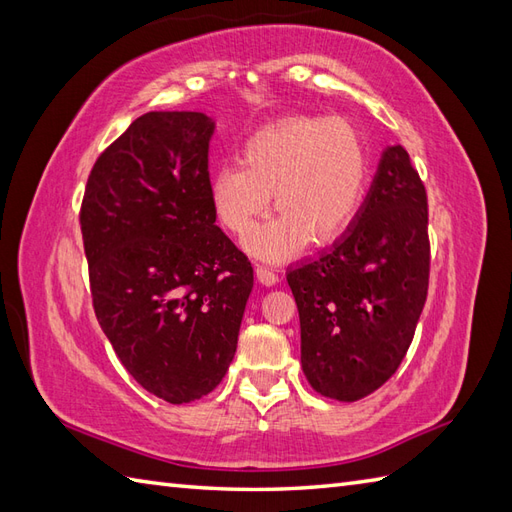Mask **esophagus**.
<instances>
[{"label":"esophagus","mask_w":512,"mask_h":512,"mask_svg":"<svg viewBox=\"0 0 512 512\" xmlns=\"http://www.w3.org/2000/svg\"><path fill=\"white\" fill-rule=\"evenodd\" d=\"M255 275H257V281L264 283V285H275V283L279 281L277 272L266 268V266H257V268H255Z\"/></svg>","instance_id":"34e87169"}]
</instances>
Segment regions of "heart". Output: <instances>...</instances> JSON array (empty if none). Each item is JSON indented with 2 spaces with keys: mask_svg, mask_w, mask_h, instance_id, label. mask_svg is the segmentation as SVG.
Returning a JSON list of instances; mask_svg holds the SVG:
<instances>
[{
  "mask_svg": "<svg viewBox=\"0 0 512 512\" xmlns=\"http://www.w3.org/2000/svg\"><path fill=\"white\" fill-rule=\"evenodd\" d=\"M240 163L211 176V202L222 227L251 233L275 192L279 216L248 240V251L283 259L347 233L366 200L371 154L364 137L336 117H290L257 130L242 146Z\"/></svg>",
  "mask_w": 512,
  "mask_h": 512,
  "instance_id": "heart-1",
  "label": "heart"
}]
</instances>
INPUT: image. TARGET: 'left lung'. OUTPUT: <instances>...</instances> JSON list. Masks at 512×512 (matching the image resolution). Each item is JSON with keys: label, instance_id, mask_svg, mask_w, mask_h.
Returning <instances> with one entry per match:
<instances>
[{"label": "left lung", "instance_id": "obj_1", "mask_svg": "<svg viewBox=\"0 0 512 512\" xmlns=\"http://www.w3.org/2000/svg\"><path fill=\"white\" fill-rule=\"evenodd\" d=\"M427 283L425 185L406 148L390 146L349 231L288 272L310 386L338 401L384 386L410 349Z\"/></svg>", "mask_w": 512, "mask_h": 512}]
</instances>
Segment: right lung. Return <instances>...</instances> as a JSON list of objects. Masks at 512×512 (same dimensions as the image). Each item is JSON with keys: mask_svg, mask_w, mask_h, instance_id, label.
<instances>
[{"mask_svg": "<svg viewBox=\"0 0 512 512\" xmlns=\"http://www.w3.org/2000/svg\"><path fill=\"white\" fill-rule=\"evenodd\" d=\"M211 135L205 113L137 117L93 163L80 207L95 318L168 403L222 382L253 290L251 261L216 227Z\"/></svg>", "mask_w": 512, "mask_h": 512, "instance_id": "1", "label": "right lung"}]
</instances>
